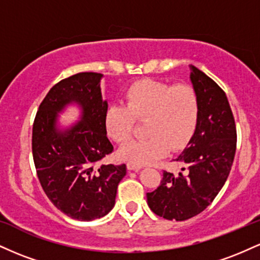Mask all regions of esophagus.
Segmentation results:
<instances>
[{
  "label": "esophagus",
  "instance_id": "obj_1",
  "mask_svg": "<svg viewBox=\"0 0 260 260\" xmlns=\"http://www.w3.org/2000/svg\"><path fill=\"white\" fill-rule=\"evenodd\" d=\"M127 169L129 170V171H139V170L142 169V166L134 165V164H127Z\"/></svg>",
  "mask_w": 260,
  "mask_h": 260
}]
</instances>
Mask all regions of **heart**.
Listing matches in <instances>:
<instances>
[{
	"mask_svg": "<svg viewBox=\"0 0 260 260\" xmlns=\"http://www.w3.org/2000/svg\"><path fill=\"white\" fill-rule=\"evenodd\" d=\"M199 99L193 86L154 79L134 82L124 90L123 105L107 107L104 126L110 139L123 143L132 134L134 121H144L148 138L131 140L118 150V157L134 165H149L183 149L194 133Z\"/></svg>",
	"mask_w": 260,
	"mask_h": 260,
	"instance_id": "1",
	"label": "heart"
}]
</instances>
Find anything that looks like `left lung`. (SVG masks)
I'll return each instance as SVG.
<instances>
[{"label": "left lung", "instance_id": "1", "mask_svg": "<svg viewBox=\"0 0 260 260\" xmlns=\"http://www.w3.org/2000/svg\"><path fill=\"white\" fill-rule=\"evenodd\" d=\"M189 68L199 99L196 131L175 159L181 171H164L160 186L147 193L149 208L156 215L176 221L198 215L215 199L231 171L237 139L225 92L201 70L192 64Z\"/></svg>", "mask_w": 260, "mask_h": 260}]
</instances>
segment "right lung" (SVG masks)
<instances>
[{"mask_svg":"<svg viewBox=\"0 0 260 260\" xmlns=\"http://www.w3.org/2000/svg\"><path fill=\"white\" fill-rule=\"evenodd\" d=\"M103 74L83 72L55 84L39 106L32 126V157L44 192L66 215L82 221L107 215L115 205L124 164L96 165L112 153L106 136ZM70 105L81 110L80 121L67 127L59 113Z\"/></svg>","mask_w":260,"mask_h":260,"instance_id":"obj_1","label":"right lung"}]
</instances>
